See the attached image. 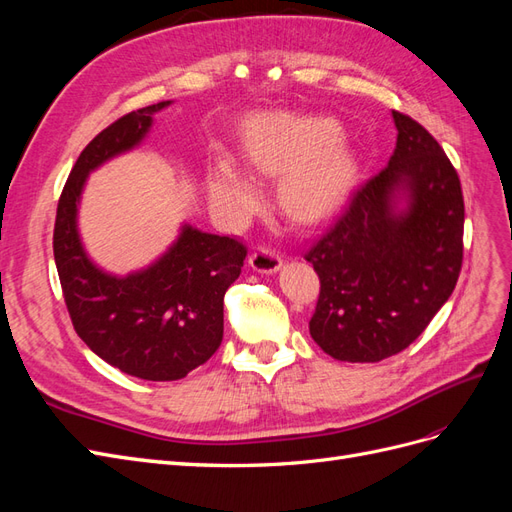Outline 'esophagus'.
<instances>
[{
    "label": "esophagus",
    "instance_id": "esophagus-1",
    "mask_svg": "<svg viewBox=\"0 0 512 512\" xmlns=\"http://www.w3.org/2000/svg\"><path fill=\"white\" fill-rule=\"evenodd\" d=\"M250 265L254 271L273 273L282 267V254L271 245H258L250 254Z\"/></svg>",
    "mask_w": 512,
    "mask_h": 512
}]
</instances>
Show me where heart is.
Here are the masks:
<instances>
[{"label":"heart","mask_w":512,"mask_h":512,"mask_svg":"<svg viewBox=\"0 0 512 512\" xmlns=\"http://www.w3.org/2000/svg\"><path fill=\"white\" fill-rule=\"evenodd\" d=\"M333 136L335 126L324 119L282 117L267 123L250 145V158L256 168L265 173L288 170L280 200L292 218H316L342 190L344 153L337 147L320 149ZM211 200L228 215H243L252 209L256 192L235 166L220 162L211 177Z\"/></svg>","instance_id":"b5f03b06"}]
</instances>
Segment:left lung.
<instances>
[{
    "instance_id": "8db88e82",
    "label": "left lung",
    "mask_w": 512,
    "mask_h": 512,
    "mask_svg": "<svg viewBox=\"0 0 512 512\" xmlns=\"http://www.w3.org/2000/svg\"><path fill=\"white\" fill-rule=\"evenodd\" d=\"M397 145L354 188L305 260L320 280L309 320L337 361L378 363L406 350L451 297L463 262V194L455 166L421 123L393 111ZM406 212L394 211L398 192Z\"/></svg>"
}]
</instances>
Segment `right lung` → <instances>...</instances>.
<instances>
[{
    "label": "right lung",
    "mask_w": 512,
    "mask_h": 512,
    "mask_svg": "<svg viewBox=\"0 0 512 512\" xmlns=\"http://www.w3.org/2000/svg\"><path fill=\"white\" fill-rule=\"evenodd\" d=\"M138 108L104 128L72 166L61 190L53 254L74 331L108 365L143 380H179L207 363L224 335V294L241 275L247 247L185 226L156 265L128 277L91 265L76 232L85 177L108 158L143 141L153 113Z\"/></svg>",
    "instance_id": "obj_1"
}]
</instances>
